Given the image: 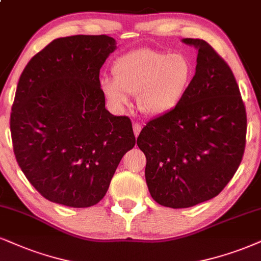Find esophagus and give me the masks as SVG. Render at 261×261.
I'll use <instances>...</instances> for the list:
<instances>
[{
  "instance_id": "obj_1",
  "label": "esophagus",
  "mask_w": 261,
  "mask_h": 261,
  "mask_svg": "<svg viewBox=\"0 0 261 261\" xmlns=\"http://www.w3.org/2000/svg\"><path fill=\"white\" fill-rule=\"evenodd\" d=\"M133 130H134V136H136V137L139 136V133H140V130H141V124L134 123L133 124Z\"/></svg>"
}]
</instances>
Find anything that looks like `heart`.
<instances>
[{
  "label": "heart",
  "instance_id": "b5f03b06",
  "mask_svg": "<svg viewBox=\"0 0 261 261\" xmlns=\"http://www.w3.org/2000/svg\"><path fill=\"white\" fill-rule=\"evenodd\" d=\"M194 72L192 62L185 54L139 48L115 60L114 77L101 79L100 88L118 110L129 105V95L137 94L139 110L150 117H159L181 102Z\"/></svg>",
  "mask_w": 261,
  "mask_h": 261
}]
</instances>
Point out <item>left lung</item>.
<instances>
[{
    "instance_id": "left-lung-1",
    "label": "left lung",
    "mask_w": 261,
    "mask_h": 261,
    "mask_svg": "<svg viewBox=\"0 0 261 261\" xmlns=\"http://www.w3.org/2000/svg\"><path fill=\"white\" fill-rule=\"evenodd\" d=\"M197 65L181 102L147 122L137 144L145 153V179L157 203L189 208L215 197L239 168L246 146L247 116L230 66L198 38Z\"/></svg>"
}]
</instances>
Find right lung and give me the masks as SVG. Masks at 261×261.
I'll return each instance as SVG.
<instances>
[{
    "label": "right lung",
    "instance_id": "right-lung-1",
    "mask_svg": "<svg viewBox=\"0 0 261 261\" xmlns=\"http://www.w3.org/2000/svg\"><path fill=\"white\" fill-rule=\"evenodd\" d=\"M116 48L106 35L60 37L21 72L11 112L13 150L48 201L73 208L96 204L136 145L129 118L105 109L99 81Z\"/></svg>",
    "mask_w": 261,
    "mask_h": 261
}]
</instances>
